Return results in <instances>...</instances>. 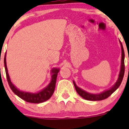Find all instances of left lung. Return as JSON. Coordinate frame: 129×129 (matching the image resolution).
<instances>
[{"mask_svg": "<svg viewBox=\"0 0 129 129\" xmlns=\"http://www.w3.org/2000/svg\"><path fill=\"white\" fill-rule=\"evenodd\" d=\"M120 46H121V49H122V58H121V65H120V72L119 74V77H118L117 80L116 82L115 83L114 85H113L112 87H110V89L106 90L104 91V92H101L100 93H91L89 92H86L84 90L82 89L81 88L79 87L78 86H77L76 84H75V82L73 80V83H74V87H75V89L76 90L77 92L78 93V94L80 96H81L82 98L88 100V101H102V100L105 99L107 97H109L112 93H114L117 89L119 88V87L120 86L122 82V80H123V75H124V72H125V66H124V57H125V54H124V50H123V46H122V44L120 41Z\"/></svg>", "mask_w": 129, "mask_h": 129, "instance_id": "1", "label": "left lung"}]
</instances>
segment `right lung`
<instances>
[{"instance_id": "1", "label": "right lung", "mask_w": 129, "mask_h": 129, "mask_svg": "<svg viewBox=\"0 0 129 129\" xmlns=\"http://www.w3.org/2000/svg\"><path fill=\"white\" fill-rule=\"evenodd\" d=\"M4 66L7 81H8V84L10 89L15 95H17L18 97L21 98L22 99L24 100L25 101L27 102H30V103L39 104L47 101L52 97L54 92V90H55L57 74L60 71L59 68H53L51 70V81L47 86L45 87V88H44L42 90L37 92V93H32V92H24V91L20 90L12 84V82L10 80L8 73V70H7V63H6V53L4 57Z\"/></svg>"}]
</instances>
